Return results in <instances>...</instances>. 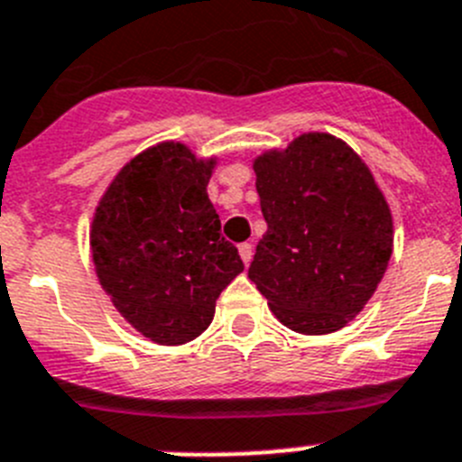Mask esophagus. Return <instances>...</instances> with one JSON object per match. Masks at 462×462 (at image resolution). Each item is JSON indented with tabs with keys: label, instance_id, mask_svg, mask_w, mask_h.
<instances>
[{
	"label": "esophagus",
	"instance_id": "obj_1",
	"mask_svg": "<svg viewBox=\"0 0 462 462\" xmlns=\"http://www.w3.org/2000/svg\"><path fill=\"white\" fill-rule=\"evenodd\" d=\"M238 252H240V259H243V263L247 265L249 261H252V254H254V247L249 243H243L238 245Z\"/></svg>",
	"mask_w": 462,
	"mask_h": 462
}]
</instances>
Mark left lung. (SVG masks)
Masks as SVG:
<instances>
[{
  "mask_svg": "<svg viewBox=\"0 0 462 462\" xmlns=\"http://www.w3.org/2000/svg\"><path fill=\"white\" fill-rule=\"evenodd\" d=\"M254 173L268 231L247 277L293 332L346 328L375 293L394 249V219L374 173L329 133L263 151Z\"/></svg>",
  "mask_w": 462,
  "mask_h": 462,
  "instance_id": "8db88e82",
  "label": "left lung"
}]
</instances>
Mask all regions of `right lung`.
<instances>
[{"instance_id": "add662e5", "label": "right lung", "mask_w": 462, "mask_h": 462, "mask_svg": "<svg viewBox=\"0 0 462 462\" xmlns=\"http://www.w3.org/2000/svg\"><path fill=\"white\" fill-rule=\"evenodd\" d=\"M215 167V155L160 142L118 169L93 213L88 243L100 286L158 346L206 332L219 293L245 270L206 189Z\"/></svg>"}]
</instances>
